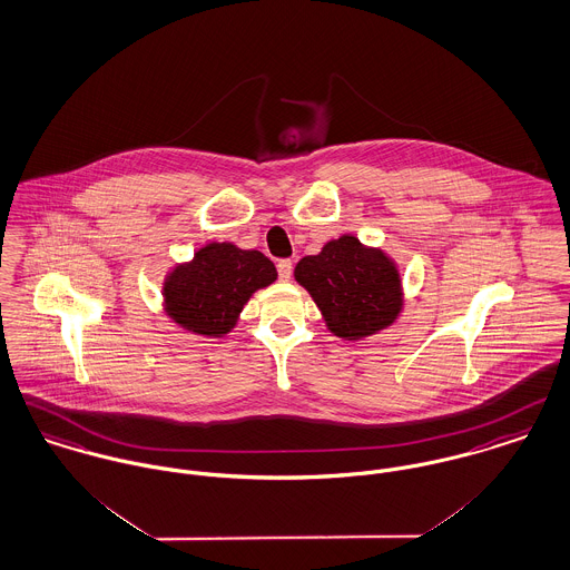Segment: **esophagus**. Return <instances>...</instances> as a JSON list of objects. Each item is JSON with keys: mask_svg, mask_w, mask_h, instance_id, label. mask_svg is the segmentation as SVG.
I'll use <instances>...</instances> for the list:
<instances>
[{"mask_svg": "<svg viewBox=\"0 0 570 570\" xmlns=\"http://www.w3.org/2000/svg\"><path fill=\"white\" fill-rule=\"evenodd\" d=\"M278 276H281V281H289L292 278V269H294V263L289 259L278 261Z\"/></svg>", "mask_w": 570, "mask_h": 570, "instance_id": "obj_1", "label": "esophagus"}]
</instances>
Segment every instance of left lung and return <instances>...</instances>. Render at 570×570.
I'll return each mask as SVG.
<instances>
[{
  "mask_svg": "<svg viewBox=\"0 0 570 570\" xmlns=\"http://www.w3.org/2000/svg\"><path fill=\"white\" fill-rule=\"evenodd\" d=\"M294 278L309 292L326 328L346 342H362L390 328L405 307L396 261L355 235H342L303 257Z\"/></svg>",
  "mask_w": 570,
  "mask_h": 570,
  "instance_id": "obj_1",
  "label": "left lung"
}]
</instances>
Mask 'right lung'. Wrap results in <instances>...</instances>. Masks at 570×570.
I'll list each match as a JSON object with an SVG mask.
<instances>
[{
    "label": "right lung",
    "mask_w": 570,
    "mask_h": 570,
    "mask_svg": "<svg viewBox=\"0 0 570 570\" xmlns=\"http://www.w3.org/2000/svg\"><path fill=\"white\" fill-rule=\"evenodd\" d=\"M259 250L208 242L194 259L176 263L163 281V311L183 331L219 340L230 333L255 292L276 281Z\"/></svg>",
    "instance_id": "right-lung-1"
}]
</instances>
